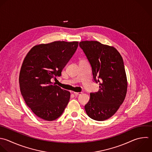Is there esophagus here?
<instances>
[{
    "mask_svg": "<svg viewBox=\"0 0 152 152\" xmlns=\"http://www.w3.org/2000/svg\"><path fill=\"white\" fill-rule=\"evenodd\" d=\"M82 92H74V94L75 95V96H78V95H80L81 94Z\"/></svg>",
    "mask_w": 152,
    "mask_h": 152,
    "instance_id": "esophagus-1",
    "label": "esophagus"
}]
</instances>
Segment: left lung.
I'll use <instances>...</instances> for the list:
<instances>
[{"label":"left lung","mask_w":152,"mask_h":152,"mask_svg":"<svg viewBox=\"0 0 152 152\" xmlns=\"http://www.w3.org/2000/svg\"><path fill=\"white\" fill-rule=\"evenodd\" d=\"M79 46L92 70L99 90L91 93L84 108L91 119L102 121L112 116L122 104L126 94L127 80L122 58L113 47L97 41H83Z\"/></svg>","instance_id":"left-lung-1"}]
</instances>
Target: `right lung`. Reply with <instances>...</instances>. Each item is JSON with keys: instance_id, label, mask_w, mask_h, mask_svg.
Masks as SVG:
<instances>
[{"instance_id": "obj_1", "label": "right lung", "mask_w": 152, "mask_h": 152, "mask_svg": "<svg viewBox=\"0 0 152 152\" xmlns=\"http://www.w3.org/2000/svg\"><path fill=\"white\" fill-rule=\"evenodd\" d=\"M78 42H53L34 46L26 55L20 73L21 94L33 112L46 121L58 118L64 111L70 93L51 82L61 76L75 53Z\"/></svg>"}]
</instances>
